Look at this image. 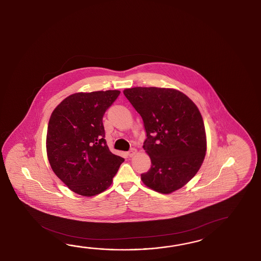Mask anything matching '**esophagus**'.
Returning <instances> with one entry per match:
<instances>
[{
  "label": "esophagus",
  "instance_id": "esophagus-1",
  "mask_svg": "<svg viewBox=\"0 0 261 261\" xmlns=\"http://www.w3.org/2000/svg\"><path fill=\"white\" fill-rule=\"evenodd\" d=\"M137 153V150L135 148H132L128 152V155L129 158H133V155L135 154V153Z\"/></svg>",
  "mask_w": 261,
  "mask_h": 261
}]
</instances>
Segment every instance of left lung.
Segmentation results:
<instances>
[{
    "instance_id": "1",
    "label": "left lung",
    "mask_w": 261,
    "mask_h": 261,
    "mask_svg": "<svg viewBox=\"0 0 261 261\" xmlns=\"http://www.w3.org/2000/svg\"><path fill=\"white\" fill-rule=\"evenodd\" d=\"M124 95L143 118V149L151 169L141 175L143 184L160 194H170L193 179L204 161L206 136L199 109L175 89L135 87Z\"/></svg>"
}]
</instances>
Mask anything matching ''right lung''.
Here are the masks:
<instances>
[{
  "mask_svg": "<svg viewBox=\"0 0 261 261\" xmlns=\"http://www.w3.org/2000/svg\"><path fill=\"white\" fill-rule=\"evenodd\" d=\"M120 92H77L64 99L48 124L47 156L51 169L76 194L108 189L124 159L110 152L102 117Z\"/></svg>",
  "mask_w": 261,
  "mask_h": 261,
  "instance_id": "obj_1",
  "label": "right lung"
}]
</instances>
